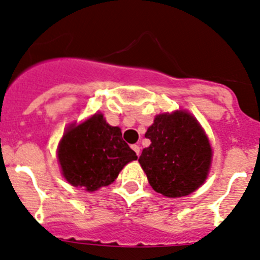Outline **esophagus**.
Masks as SVG:
<instances>
[{
  "mask_svg": "<svg viewBox=\"0 0 260 260\" xmlns=\"http://www.w3.org/2000/svg\"><path fill=\"white\" fill-rule=\"evenodd\" d=\"M131 148H133V150L134 151H135V153H136V155H140V146H139V145H136V144H134V145L133 146H131Z\"/></svg>",
  "mask_w": 260,
  "mask_h": 260,
  "instance_id": "esophagus-1",
  "label": "esophagus"
}]
</instances>
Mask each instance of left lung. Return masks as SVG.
I'll use <instances>...</instances> for the list:
<instances>
[{"label":"left lung","mask_w":260,"mask_h":260,"mask_svg":"<svg viewBox=\"0 0 260 260\" xmlns=\"http://www.w3.org/2000/svg\"><path fill=\"white\" fill-rule=\"evenodd\" d=\"M145 138L139 163L154 191L167 197H182L196 191L211 166L209 139L197 120L186 111L158 115Z\"/></svg>","instance_id":"1"}]
</instances>
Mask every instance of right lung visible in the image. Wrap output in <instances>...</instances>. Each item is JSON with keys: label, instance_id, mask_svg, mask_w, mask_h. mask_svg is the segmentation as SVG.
Masks as SVG:
<instances>
[{"label": "right lung", "instance_id": "right-lung-1", "mask_svg": "<svg viewBox=\"0 0 260 260\" xmlns=\"http://www.w3.org/2000/svg\"><path fill=\"white\" fill-rule=\"evenodd\" d=\"M58 159L64 178L72 186L92 192L111 184L138 156L124 141L120 127L110 126L101 114H96L66 131Z\"/></svg>", "mask_w": 260, "mask_h": 260}]
</instances>
